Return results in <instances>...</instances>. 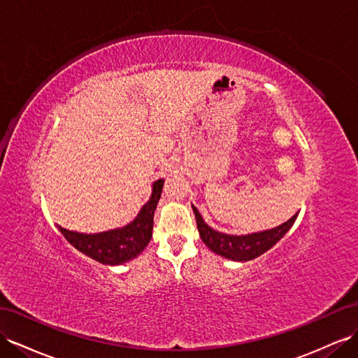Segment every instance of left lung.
I'll use <instances>...</instances> for the list:
<instances>
[{
  "label": "left lung",
  "mask_w": 358,
  "mask_h": 358,
  "mask_svg": "<svg viewBox=\"0 0 358 358\" xmlns=\"http://www.w3.org/2000/svg\"><path fill=\"white\" fill-rule=\"evenodd\" d=\"M194 210L197 229L203 243L206 247L214 251V253L223 256L230 260H236V262H247V260H253L257 256L264 255L273 245H275L280 239H282L286 231L292 227L296 220V214L289 218L286 223L280 224L274 229L257 231V234H248V235H226L209 227L205 220L201 218L196 206H192Z\"/></svg>",
  "instance_id": "left-lung-1"
}]
</instances>
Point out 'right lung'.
<instances>
[{"label":"right lung","mask_w":358,"mask_h":358,"mask_svg":"<svg viewBox=\"0 0 358 358\" xmlns=\"http://www.w3.org/2000/svg\"><path fill=\"white\" fill-rule=\"evenodd\" d=\"M164 179H158L152 187L149 201L141 208L137 218L122 229H114L102 234L85 235L57 226L67 243L83 255L98 260L103 265H122L137 257L148 247L152 238L153 214L161 199Z\"/></svg>","instance_id":"obj_1"}]
</instances>
